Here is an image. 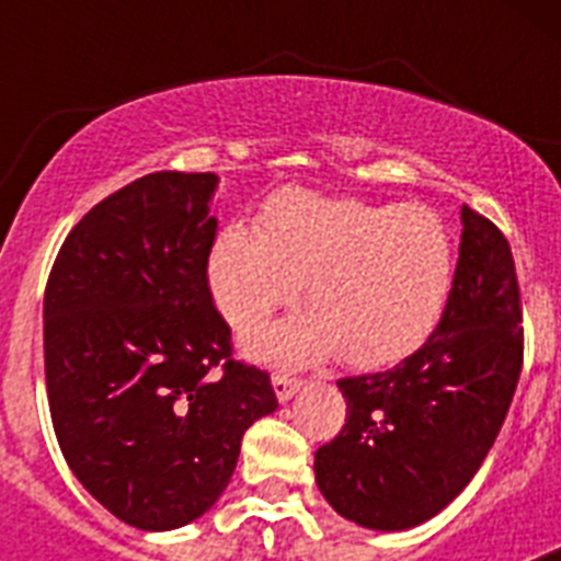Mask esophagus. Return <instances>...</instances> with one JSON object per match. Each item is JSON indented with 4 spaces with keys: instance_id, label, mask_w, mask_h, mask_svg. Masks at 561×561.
Segmentation results:
<instances>
[{
    "instance_id": "esophagus-1",
    "label": "esophagus",
    "mask_w": 561,
    "mask_h": 561,
    "mask_svg": "<svg viewBox=\"0 0 561 561\" xmlns=\"http://www.w3.org/2000/svg\"><path fill=\"white\" fill-rule=\"evenodd\" d=\"M300 385H304V381L297 379V376H289V374H275V376H272V388H275L277 401H289L291 396H295L297 390H300Z\"/></svg>"
}]
</instances>
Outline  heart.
Wrapping results in <instances>:
<instances>
[{
	"mask_svg": "<svg viewBox=\"0 0 561 561\" xmlns=\"http://www.w3.org/2000/svg\"><path fill=\"white\" fill-rule=\"evenodd\" d=\"M207 280L236 331L257 329L306 284L311 314L250 336L252 354L297 365L340 351L351 368H388L438 329L455 286V241L427 205L284 191L261 213V236L221 230Z\"/></svg>",
	"mask_w": 561,
	"mask_h": 561,
	"instance_id": "b5f03b06",
	"label": "heart"
}]
</instances>
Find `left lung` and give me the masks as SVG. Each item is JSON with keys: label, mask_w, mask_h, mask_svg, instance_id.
<instances>
[{"label": "left lung", "mask_w": 561, "mask_h": 561, "mask_svg": "<svg viewBox=\"0 0 561 561\" xmlns=\"http://www.w3.org/2000/svg\"><path fill=\"white\" fill-rule=\"evenodd\" d=\"M455 286L438 329L393 370L340 379L348 419L314 455L331 508L404 531L447 508L503 427L523 370V306L512 247L460 207Z\"/></svg>", "instance_id": "left-lung-1"}]
</instances>
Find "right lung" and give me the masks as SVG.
Wrapping results in <instances>:
<instances>
[{
    "mask_svg": "<svg viewBox=\"0 0 561 561\" xmlns=\"http://www.w3.org/2000/svg\"><path fill=\"white\" fill-rule=\"evenodd\" d=\"M216 173L157 171L72 227L44 291V374L58 447L92 497L140 531L210 508L241 438L277 408L232 359L207 257Z\"/></svg>",
    "mask_w": 561,
    "mask_h": 561,
    "instance_id": "obj_1",
    "label": "right lung"
}]
</instances>
